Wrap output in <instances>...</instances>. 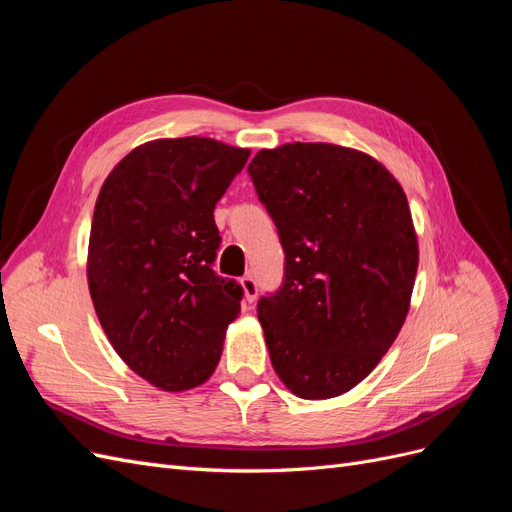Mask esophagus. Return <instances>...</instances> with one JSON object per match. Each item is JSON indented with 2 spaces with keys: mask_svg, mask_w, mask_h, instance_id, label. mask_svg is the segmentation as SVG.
Returning <instances> with one entry per match:
<instances>
[{
  "mask_svg": "<svg viewBox=\"0 0 512 512\" xmlns=\"http://www.w3.org/2000/svg\"><path fill=\"white\" fill-rule=\"evenodd\" d=\"M241 288L245 292V301L247 303H254L256 297H258V286H256V280H254L252 275L241 277Z\"/></svg>",
  "mask_w": 512,
  "mask_h": 512,
  "instance_id": "34e87169",
  "label": "esophagus"
}]
</instances>
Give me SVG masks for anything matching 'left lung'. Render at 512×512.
<instances>
[{
  "instance_id": "left-lung-1",
  "label": "left lung",
  "mask_w": 512,
  "mask_h": 512,
  "mask_svg": "<svg viewBox=\"0 0 512 512\" xmlns=\"http://www.w3.org/2000/svg\"><path fill=\"white\" fill-rule=\"evenodd\" d=\"M247 170L286 252L282 290L258 301L275 374L301 399L344 395L408 316L418 239L406 192L376 158L333 143L260 149Z\"/></svg>"
}]
</instances>
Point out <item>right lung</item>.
<instances>
[{"label":"right lung","mask_w":512,"mask_h":512,"mask_svg":"<svg viewBox=\"0 0 512 512\" xmlns=\"http://www.w3.org/2000/svg\"><path fill=\"white\" fill-rule=\"evenodd\" d=\"M250 149L207 136L158 138L132 149L104 179L87 250V284L108 342L160 391L205 384L241 286L211 269L215 203Z\"/></svg>","instance_id":"add662e5"}]
</instances>
